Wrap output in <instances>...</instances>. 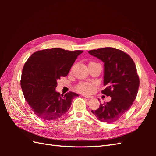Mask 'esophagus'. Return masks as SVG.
Masks as SVG:
<instances>
[{
    "mask_svg": "<svg viewBox=\"0 0 156 156\" xmlns=\"http://www.w3.org/2000/svg\"><path fill=\"white\" fill-rule=\"evenodd\" d=\"M83 97L88 98V99H90V98H93V96H87V95H83Z\"/></svg>",
    "mask_w": 156,
    "mask_h": 156,
    "instance_id": "1",
    "label": "esophagus"
}]
</instances>
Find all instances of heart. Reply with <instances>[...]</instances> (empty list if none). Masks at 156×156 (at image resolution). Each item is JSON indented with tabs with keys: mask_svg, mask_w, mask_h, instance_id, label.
<instances>
[{
	"mask_svg": "<svg viewBox=\"0 0 156 156\" xmlns=\"http://www.w3.org/2000/svg\"><path fill=\"white\" fill-rule=\"evenodd\" d=\"M77 90L83 94H90L94 90V85L89 82H81L76 87Z\"/></svg>",
	"mask_w": 156,
	"mask_h": 156,
	"instance_id": "heart-1",
	"label": "heart"
}]
</instances>
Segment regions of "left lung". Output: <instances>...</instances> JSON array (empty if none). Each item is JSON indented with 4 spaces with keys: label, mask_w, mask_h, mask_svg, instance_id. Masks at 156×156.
<instances>
[{
    "label": "left lung",
    "mask_w": 156,
    "mask_h": 156,
    "mask_svg": "<svg viewBox=\"0 0 156 156\" xmlns=\"http://www.w3.org/2000/svg\"><path fill=\"white\" fill-rule=\"evenodd\" d=\"M88 53L104 62L103 84L107 87L101 93L111 98L91 112L99 120L113 123L128 111L137 94L139 77L135 62L125 52L112 48L93 49Z\"/></svg>",
    "instance_id": "obj_1"
}]
</instances>
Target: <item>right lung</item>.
<instances>
[{"label": "right lung", "mask_w": 156, "mask_h": 156, "mask_svg": "<svg viewBox=\"0 0 156 156\" xmlns=\"http://www.w3.org/2000/svg\"><path fill=\"white\" fill-rule=\"evenodd\" d=\"M83 51L53 48L33 53L23 68L21 87L32 111L39 119L51 121L59 119L69 110L77 94L63 95L56 92L57 80L68 74L75 60Z\"/></svg>", "instance_id": "obj_1"}]
</instances>
